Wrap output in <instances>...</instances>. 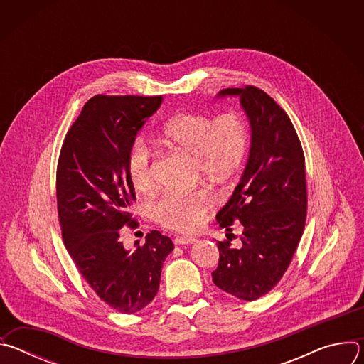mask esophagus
<instances>
[{"instance_id":"34e87169","label":"esophagus","mask_w":364,"mask_h":364,"mask_svg":"<svg viewBox=\"0 0 364 364\" xmlns=\"http://www.w3.org/2000/svg\"><path fill=\"white\" fill-rule=\"evenodd\" d=\"M194 242H197V239L193 237V236H177V237L174 239V243H176V245H191V243H194Z\"/></svg>"}]
</instances>
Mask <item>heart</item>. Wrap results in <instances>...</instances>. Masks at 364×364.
<instances>
[{
	"label": "heart",
	"mask_w": 364,
	"mask_h": 364,
	"mask_svg": "<svg viewBox=\"0 0 364 364\" xmlns=\"http://www.w3.org/2000/svg\"><path fill=\"white\" fill-rule=\"evenodd\" d=\"M160 139L196 159L198 170L207 177H226L245 160L247 152V128L233 114L212 118L204 114L181 112L171 117L160 131ZM127 173L139 193L155 186L151 149L142 138L134 139L128 148ZM213 205V196L207 190L188 194L168 191L154 204V218L161 226L177 232L196 230L204 215Z\"/></svg>",
	"instance_id": "b5f03b06"
}]
</instances>
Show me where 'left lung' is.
<instances>
[{
    "label": "left lung",
    "mask_w": 364,
    "mask_h": 364,
    "mask_svg": "<svg viewBox=\"0 0 364 364\" xmlns=\"http://www.w3.org/2000/svg\"><path fill=\"white\" fill-rule=\"evenodd\" d=\"M218 96H239L250 125V151L230 200L216 219L232 232L240 223V246L218 242L213 282L245 301L268 294L284 277L306 219L305 159L287 112L262 89L229 87ZM233 236V233H230Z\"/></svg>",
    "instance_id": "left-lung-1"
}]
</instances>
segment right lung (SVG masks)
Segmentation results:
<instances>
[{"instance_id":"add662e5","label":"right lung","mask_w":364,"mask_h":364,"mask_svg":"<svg viewBox=\"0 0 364 364\" xmlns=\"http://www.w3.org/2000/svg\"><path fill=\"white\" fill-rule=\"evenodd\" d=\"M163 96L90 97L66 134L56 174L62 236L75 265L96 295L134 314L157 295L161 268L174 245L159 230L125 249L121 229L136 226L127 173L128 148Z\"/></svg>"}]
</instances>
